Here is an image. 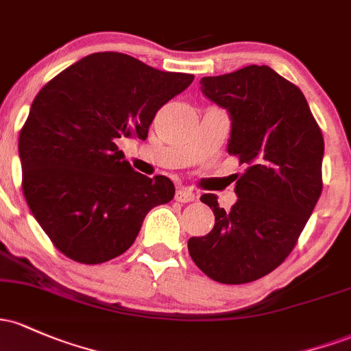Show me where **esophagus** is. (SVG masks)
Returning <instances> with one entry per match:
<instances>
[{"label":"esophagus","mask_w":351,"mask_h":351,"mask_svg":"<svg viewBox=\"0 0 351 351\" xmlns=\"http://www.w3.org/2000/svg\"><path fill=\"white\" fill-rule=\"evenodd\" d=\"M195 193L191 190H188V188H180L175 195V199L180 203H191L195 202Z\"/></svg>","instance_id":"esophagus-1"}]
</instances>
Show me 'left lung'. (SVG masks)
<instances>
[{
  "label": "left lung",
  "mask_w": 351,
  "mask_h": 351,
  "mask_svg": "<svg viewBox=\"0 0 351 351\" xmlns=\"http://www.w3.org/2000/svg\"><path fill=\"white\" fill-rule=\"evenodd\" d=\"M199 84L228 111V153L245 171L230 210L215 195L202 196L215 226L190 238L188 252L215 282H255L290 255L322 195L323 134L300 88L265 64L205 76Z\"/></svg>",
  "instance_id": "8db88e82"
}]
</instances>
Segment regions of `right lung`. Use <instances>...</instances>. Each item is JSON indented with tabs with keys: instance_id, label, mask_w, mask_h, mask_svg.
Wrapping results in <instances>:
<instances>
[{
	"instance_id": "obj_1",
	"label": "right lung",
	"mask_w": 351,
	"mask_h": 351,
	"mask_svg": "<svg viewBox=\"0 0 351 351\" xmlns=\"http://www.w3.org/2000/svg\"><path fill=\"white\" fill-rule=\"evenodd\" d=\"M193 75L160 71L123 53H93L41 88L19 133L23 193L63 255L98 265L125 253L175 184L134 171L119 138L146 140L156 111Z\"/></svg>"
}]
</instances>
